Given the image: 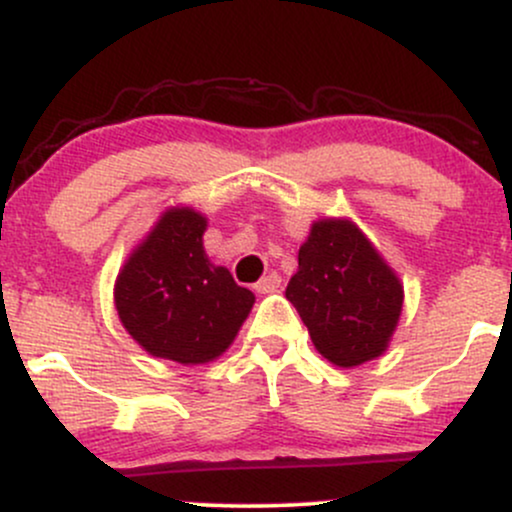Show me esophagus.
<instances>
[{
	"label": "esophagus",
	"mask_w": 512,
	"mask_h": 512,
	"mask_svg": "<svg viewBox=\"0 0 512 512\" xmlns=\"http://www.w3.org/2000/svg\"><path fill=\"white\" fill-rule=\"evenodd\" d=\"M281 286V276L276 274V272H272V274H267L264 276V279H260L255 284V291L257 293H272V291H276Z\"/></svg>",
	"instance_id": "obj_1"
}]
</instances>
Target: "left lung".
<instances>
[{
  "instance_id": "left-lung-1",
  "label": "left lung",
  "mask_w": 512,
  "mask_h": 512,
  "mask_svg": "<svg viewBox=\"0 0 512 512\" xmlns=\"http://www.w3.org/2000/svg\"><path fill=\"white\" fill-rule=\"evenodd\" d=\"M286 298L315 349L342 368L380 356L402 313V284L351 221H317Z\"/></svg>"
}]
</instances>
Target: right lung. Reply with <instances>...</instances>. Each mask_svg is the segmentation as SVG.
<instances>
[{"instance_id":"1","label":"right lung","mask_w":512,"mask_h":512,"mask_svg":"<svg viewBox=\"0 0 512 512\" xmlns=\"http://www.w3.org/2000/svg\"><path fill=\"white\" fill-rule=\"evenodd\" d=\"M204 231L207 219L197 211H166L115 284L125 330L151 356L185 366L221 356L255 303L226 267L209 262Z\"/></svg>"}]
</instances>
